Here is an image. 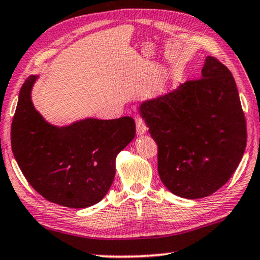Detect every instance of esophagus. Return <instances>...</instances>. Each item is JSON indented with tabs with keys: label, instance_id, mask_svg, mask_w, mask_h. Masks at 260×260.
Listing matches in <instances>:
<instances>
[{
	"label": "esophagus",
	"instance_id": "obj_1",
	"mask_svg": "<svg viewBox=\"0 0 260 260\" xmlns=\"http://www.w3.org/2000/svg\"><path fill=\"white\" fill-rule=\"evenodd\" d=\"M136 126H137V133L139 134V136H141V134H144V133H146L147 127H146V124H145L144 120L141 119L139 115L136 116Z\"/></svg>",
	"mask_w": 260,
	"mask_h": 260
}]
</instances>
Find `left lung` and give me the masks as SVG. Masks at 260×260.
<instances>
[{
  "mask_svg": "<svg viewBox=\"0 0 260 260\" xmlns=\"http://www.w3.org/2000/svg\"><path fill=\"white\" fill-rule=\"evenodd\" d=\"M158 145V172L172 193L202 199L226 184L247 143L245 114L227 67L206 58L202 76L140 106Z\"/></svg>",
  "mask_w": 260,
  "mask_h": 260,
  "instance_id": "8db88e82",
  "label": "left lung"
}]
</instances>
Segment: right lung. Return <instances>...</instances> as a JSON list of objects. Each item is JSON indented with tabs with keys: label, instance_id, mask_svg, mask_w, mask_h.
Listing matches in <instances>:
<instances>
[{
	"label": "right lung",
	"instance_id": "obj_1",
	"mask_svg": "<svg viewBox=\"0 0 260 260\" xmlns=\"http://www.w3.org/2000/svg\"><path fill=\"white\" fill-rule=\"evenodd\" d=\"M37 78L29 76L20 90L10 132L14 157L44 199L70 208L94 206L108 192L116 155L133 140L136 122L123 116L52 126L30 100Z\"/></svg>",
	"mask_w": 260,
	"mask_h": 260
}]
</instances>
